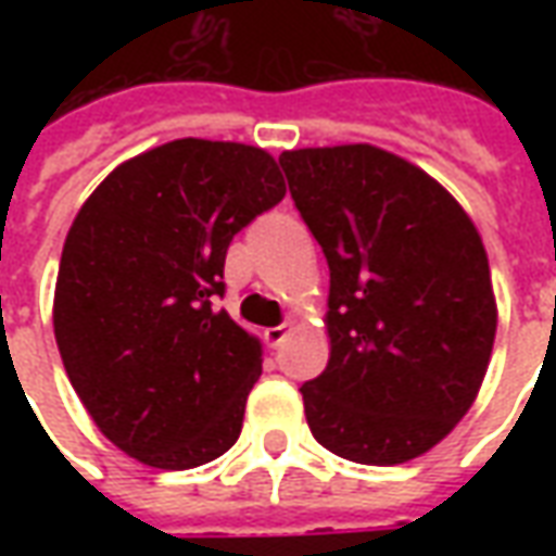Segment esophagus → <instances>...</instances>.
<instances>
[{"instance_id":"34e87169","label":"esophagus","mask_w":556,"mask_h":556,"mask_svg":"<svg viewBox=\"0 0 556 556\" xmlns=\"http://www.w3.org/2000/svg\"><path fill=\"white\" fill-rule=\"evenodd\" d=\"M294 330V325H279V327H267L265 330V342L270 345V349H279L286 339H289V333Z\"/></svg>"}]
</instances>
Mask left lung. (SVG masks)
<instances>
[{
  "label": "left lung",
  "mask_w": 556,
  "mask_h": 556,
  "mask_svg": "<svg viewBox=\"0 0 556 556\" xmlns=\"http://www.w3.org/2000/svg\"><path fill=\"white\" fill-rule=\"evenodd\" d=\"M279 163L330 267V361L301 387L306 422L349 462L405 465L455 429L489 372L482 238L443 184L384 148H294Z\"/></svg>",
  "instance_id": "left-lung-1"
}]
</instances>
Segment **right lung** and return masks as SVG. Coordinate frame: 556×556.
I'll return each mask as SVG.
<instances>
[{
  "label": "right lung",
  "instance_id": "obj_1",
  "mask_svg": "<svg viewBox=\"0 0 556 556\" xmlns=\"http://www.w3.org/2000/svg\"><path fill=\"white\" fill-rule=\"evenodd\" d=\"M286 195L265 148L172 139L125 160L67 229L55 345L103 438L148 467L229 450L262 375V342L211 298L231 238Z\"/></svg>",
  "mask_w": 556,
  "mask_h": 556
}]
</instances>
